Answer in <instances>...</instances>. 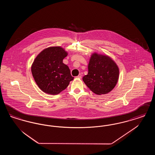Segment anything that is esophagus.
<instances>
[{
	"instance_id": "1",
	"label": "esophagus",
	"mask_w": 155,
	"mask_h": 155,
	"mask_svg": "<svg viewBox=\"0 0 155 155\" xmlns=\"http://www.w3.org/2000/svg\"><path fill=\"white\" fill-rule=\"evenodd\" d=\"M76 78H82V75L81 74H79L77 77H76Z\"/></svg>"
}]
</instances>
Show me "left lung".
Returning <instances> with one entry per match:
<instances>
[{"label": "left lung", "mask_w": 155, "mask_h": 155, "mask_svg": "<svg viewBox=\"0 0 155 155\" xmlns=\"http://www.w3.org/2000/svg\"><path fill=\"white\" fill-rule=\"evenodd\" d=\"M88 73L83 81L91 91L101 95L110 92L115 87L119 78V68L107 55L94 53L89 61Z\"/></svg>", "instance_id": "8db88e82"}]
</instances>
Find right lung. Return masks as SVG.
Here are the masks:
<instances>
[{"instance_id": "add662e5", "label": "right lung", "mask_w": 155, "mask_h": 155, "mask_svg": "<svg viewBox=\"0 0 155 155\" xmlns=\"http://www.w3.org/2000/svg\"><path fill=\"white\" fill-rule=\"evenodd\" d=\"M68 53L61 46H51L40 52L31 66V72L38 87L44 92L57 95L74 80L69 67L63 63Z\"/></svg>"}]
</instances>
